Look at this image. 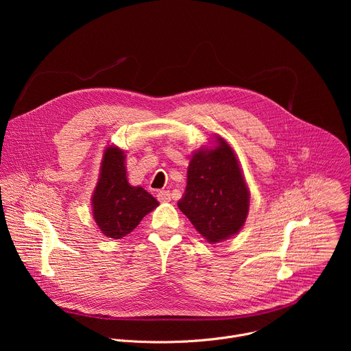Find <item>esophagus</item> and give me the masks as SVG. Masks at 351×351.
I'll return each mask as SVG.
<instances>
[{
	"mask_svg": "<svg viewBox=\"0 0 351 351\" xmlns=\"http://www.w3.org/2000/svg\"><path fill=\"white\" fill-rule=\"evenodd\" d=\"M157 197H158V202H161V203H169L171 202V193L167 191V190L158 191Z\"/></svg>",
	"mask_w": 351,
	"mask_h": 351,
	"instance_id": "obj_1",
	"label": "esophagus"
}]
</instances>
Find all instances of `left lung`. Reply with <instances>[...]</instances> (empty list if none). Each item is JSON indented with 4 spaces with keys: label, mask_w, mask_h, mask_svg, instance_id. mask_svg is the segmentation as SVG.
<instances>
[{
    "label": "left lung",
    "mask_w": 351,
    "mask_h": 351,
    "mask_svg": "<svg viewBox=\"0 0 351 351\" xmlns=\"http://www.w3.org/2000/svg\"><path fill=\"white\" fill-rule=\"evenodd\" d=\"M218 147L199 149L189 164L187 184L179 210L210 243L237 233L245 222L250 193L232 147L218 137Z\"/></svg>",
    "instance_id": "left-lung-1"
}]
</instances>
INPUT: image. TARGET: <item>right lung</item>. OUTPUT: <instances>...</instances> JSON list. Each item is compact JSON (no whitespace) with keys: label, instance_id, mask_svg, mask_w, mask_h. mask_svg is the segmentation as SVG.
Instances as JSON below:
<instances>
[{"label":"right lung","instance_id":"right-lung-1","mask_svg":"<svg viewBox=\"0 0 351 351\" xmlns=\"http://www.w3.org/2000/svg\"><path fill=\"white\" fill-rule=\"evenodd\" d=\"M91 204L99 230L107 237L122 239L158 206V202L143 187L129 184L125 153L118 147H108Z\"/></svg>","mask_w":351,"mask_h":351}]
</instances>
